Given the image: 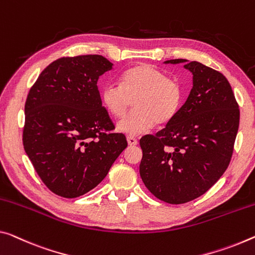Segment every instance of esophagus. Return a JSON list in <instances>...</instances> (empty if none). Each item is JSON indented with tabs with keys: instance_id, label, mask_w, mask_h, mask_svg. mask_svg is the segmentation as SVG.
Here are the masks:
<instances>
[{
	"instance_id": "obj_1",
	"label": "esophagus",
	"mask_w": 255,
	"mask_h": 255,
	"mask_svg": "<svg viewBox=\"0 0 255 255\" xmlns=\"http://www.w3.org/2000/svg\"><path fill=\"white\" fill-rule=\"evenodd\" d=\"M127 140H128V143L130 144V146H135V144H138V140H136L134 136L128 135V138H127Z\"/></svg>"
}]
</instances>
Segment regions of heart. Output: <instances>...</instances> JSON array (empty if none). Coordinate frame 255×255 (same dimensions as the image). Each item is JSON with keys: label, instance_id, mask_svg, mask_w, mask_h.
<instances>
[{"label": "heart", "instance_id": "b5f03b06", "mask_svg": "<svg viewBox=\"0 0 255 255\" xmlns=\"http://www.w3.org/2000/svg\"><path fill=\"white\" fill-rule=\"evenodd\" d=\"M133 99L134 111L117 123V130L131 136L170 122L181 106L182 88L154 66L142 64L125 70L122 84L108 83L101 92L105 107L116 119L125 115Z\"/></svg>", "mask_w": 255, "mask_h": 255}]
</instances>
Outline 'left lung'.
<instances>
[{
    "mask_svg": "<svg viewBox=\"0 0 255 255\" xmlns=\"http://www.w3.org/2000/svg\"><path fill=\"white\" fill-rule=\"evenodd\" d=\"M193 74L186 103L163 130L140 139V177L168 204L205 194L228 167L240 125V109L229 82L198 61L173 59Z\"/></svg>",
    "mask_w": 255,
    "mask_h": 255,
    "instance_id": "1",
    "label": "left lung"
}]
</instances>
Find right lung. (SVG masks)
<instances>
[{
  "label": "right lung",
  "mask_w": 255,
  "mask_h": 255,
  "mask_svg": "<svg viewBox=\"0 0 255 255\" xmlns=\"http://www.w3.org/2000/svg\"><path fill=\"white\" fill-rule=\"evenodd\" d=\"M113 64L99 54L60 58L29 90L25 104L23 148L44 185L75 198L107 175L128 141L113 133L98 80Z\"/></svg>",
  "instance_id": "1"
}]
</instances>
